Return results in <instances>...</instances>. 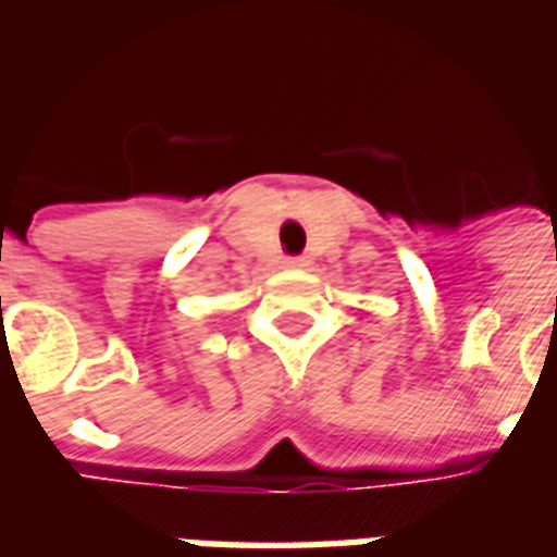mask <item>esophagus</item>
<instances>
[{"mask_svg":"<svg viewBox=\"0 0 557 557\" xmlns=\"http://www.w3.org/2000/svg\"><path fill=\"white\" fill-rule=\"evenodd\" d=\"M286 265H289V268H307V259H304V256H289V259H286Z\"/></svg>","mask_w":557,"mask_h":557,"instance_id":"obj_1","label":"esophagus"}]
</instances>
